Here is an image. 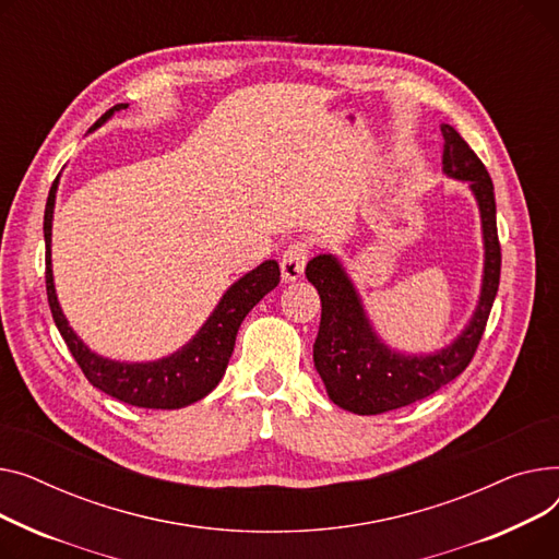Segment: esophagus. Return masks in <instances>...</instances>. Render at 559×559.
Wrapping results in <instances>:
<instances>
[{"label":"esophagus","instance_id":"esophagus-1","mask_svg":"<svg viewBox=\"0 0 559 559\" xmlns=\"http://www.w3.org/2000/svg\"><path fill=\"white\" fill-rule=\"evenodd\" d=\"M311 254V246L307 241H293L286 246V250L282 252L280 266H282V277L293 282L298 280L305 273V266Z\"/></svg>","mask_w":559,"mask_h":559}]
</instances>
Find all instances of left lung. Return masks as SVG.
Returning a JSON list of instances; mask_svg holds the SVG:
<instances>
[{
    "instance_id": "8db88e82",
    "label": "left lung",
    "mask_w": 559,
    "mask_h": 559,
    "mask_svg": "<svg viewBox=\"0 0 559 559\" xmlns=\"http://www.w3.org/2000/svg\"><path fill=\"white\" fill-rule=\"evenodd\" d=\"M444 171L467 180L480 207L485 239V275L480 302L467 330L447 349L431 356H404L379 343L345 271L332 254L313 257L307 277L318 288L322 316L313 345V364L330 400L358 415H379L408 406L453 381L469 364L483 338L501 277V243L497 233L495 185L480 157L442 126Z\"/></svg>"
}]
</instances>
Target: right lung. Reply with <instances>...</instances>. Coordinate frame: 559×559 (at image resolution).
<instances>
[{
    "label": "right lung",
    "instance_id": "obj_1",
    "mask_svg": "<svg viewBox=\"0 0 559 559\" xmlns=\"http://www.w3.org/2000/svg\"><path fill=\"white\" fill-rule=\"evenodd\" d=\"M126 106L128 104L112 106L92 128L102 126L115 110H121ZM56 187H58V178L49 189V199L45 207L47 300H49V309L58 332L62 341L68 343L85 379L94 388L104 390L106 395L138 408L174 411L210 395V392L218 385L227 368L229 356H233L237 332L243 318L261 298H264L266 293H271L280 284L277 261L273 259L264 261V264L257 266L252 273H248L237 284L229 286V290L223 295V300L218 302L210 320L203 324V330L195 334V338L180 352L171 354L169 358L155 360V364H117V360H108L104 356H96L94 352H90L72 332V326L68 324V320H64L58 307L56 290H53V275H51V218H53Z\"/></svg>",
    "mask_w": 559,
    "mask_h": 559
}]
</instances>
